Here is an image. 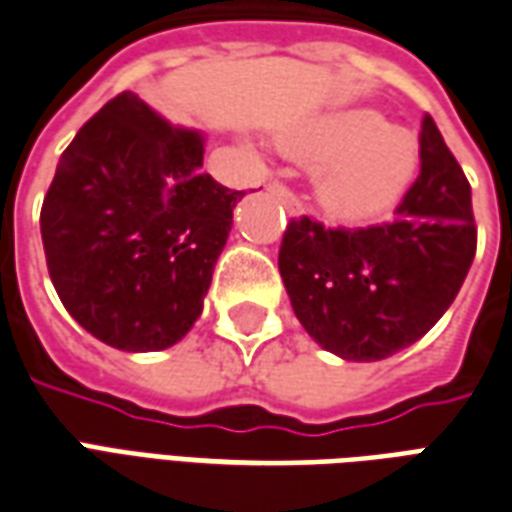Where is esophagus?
<instances>
[{"instance_id":"1","label":"esophagus","mask_w":512,"mask_h":512,"mask_svg":"<svg viewBox=\"0 0 512 512\" xmlns=\"http://www.w3.org/2000/svg\"><path fill=\"white\" fill-rule=\"evenodd\" d=\"M268 191H271V194H274L279 202H285V208H288L290 213L301 211V205H299V200H296V194H293V191H290L285 183H279V180H271V183H268Z\"/></svg>"}]
</instances>
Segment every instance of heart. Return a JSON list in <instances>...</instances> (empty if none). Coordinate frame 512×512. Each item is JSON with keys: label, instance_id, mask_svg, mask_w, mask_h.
<instances>
[{"label": "heart", "instance_id": "1", "mask_svg": "<svg viewBox=\"0 0 512 512\" xmlns=\"http://www.w3.org/2000/svg\"><path fill=\"white\" fill-rule=\"evenodd\" d=\"M290 156L321 164L315 200L337 222H370L395 205L419 167V142L376 109L318 117L282 139Z\"/></svg>", "mask_w": 512, "mask_h": 512}]
</instances>
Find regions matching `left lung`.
Segmentation results:
<instances>
[{
    "label": "left lung",
    "instance_id": "8db88e82",
    "mask_svg": "<svg viewBox=\"0 0 512 512\" xmlns=\"http://www.w3.org/2000/svg\"><path fill=\"white\" fill-rule=\"evenodd\" d=\"M474 249L469 180L425 115L419 178L395 219L356 230L290 219L279 274L315 343L348 362H378L433 329L458 296Z\"/></svg>",
    "mask_w": 512,
    "mask_h": 512
}]
</instances>
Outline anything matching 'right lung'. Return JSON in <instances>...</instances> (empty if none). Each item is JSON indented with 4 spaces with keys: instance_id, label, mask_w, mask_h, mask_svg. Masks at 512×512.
Listing matches in <instances>:
<instances>
[{
    "instance_id": "right-lung-1",
    "label": "right lung",
    "mask_w": 512,
    "mask_h": 512,
    "mask_svg": "<svg viewBox=\"0 0 512 512\" xmlns=\"http://www.w3.org/2000/svg\"><path fill=\"white\" fill-rule=\"evenodd\" d=\"M200 131L134 93L93 115L60 156L40 211L46 266L73 321L145 354L186 337L233 227V191L202 172Z\"/></svg>"
}]
</instances>
